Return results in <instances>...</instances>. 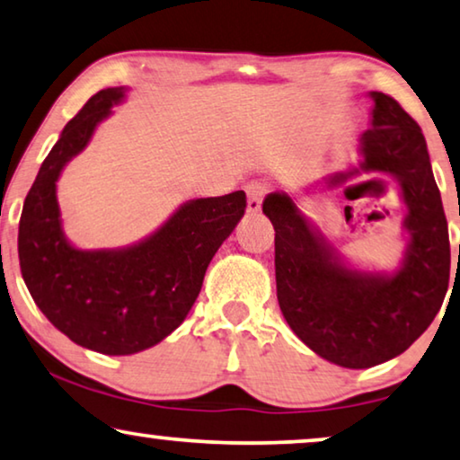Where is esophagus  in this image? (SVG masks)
I'll return each mask as SVG.
<instances>
[{
	"label": "esophagus",
	"instance_id": "34e87169",
	"mask_svg": "<svg viewBox=\"0 0 460 460\" xmlns=\"http://www.w3.org/2000/svg\"><path fill=\"white\" fill-rule=\"evenodd\" d=\"M264 191H267V190H264L262 183H250L248 185V212H250V215H256V212H261Z\"/></svg>",
	"mask_w": 460,
	"mask_h": 460
}]
</instances>
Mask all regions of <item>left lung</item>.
Masks as SVG:
<instances>
[{
    "label": "left lung",
    "mask_w": 460,
    "mask_h": 460,
    "mask_svg": "<svg viewBox=\"0 0 460 460\" xmlns=\"http://www.w3.org/2000/svg\"><path fill=\"white\" fill-rule=\"evenodd\" d=\"M371 98L360 168L325 181L344 183L358 171L398 181L411 233L400 270L373 275L346 267L288 193H269L262 202L275 229L277 300L288 325L310 350L346 368L402 354L436 319L450 279L448 223L421 127L390 95L373 92Z\"/></svg>",
    "instance_id": "8db88e82"
}]
</instances>
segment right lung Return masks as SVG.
I'll return each instance as SVG.
<instances>
[{"label": "right lung", "instance_id": "1", "mask_svg": "<svg viewBox=\"0 0 460 460\" xmlns=\"http://www.w3.org/2000/svg\"><path fill=\"white\" fill-rule=\"evenodd\" d=\"M122 98L125 87L102 89L64 127L18 227L21 273L39 310L75 344L108 357L156 346L185 321L212 256L245 212L243 191L199 198L131 248H73L62 233L56 181Z\"/></svg>", "mask_w": 460, "mask_h": 460}]
</instances>
